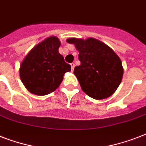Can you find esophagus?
Wrapping results in <instances>:
<instances>
[{"mask_svg": "<svg viewBox=\"0 0 146 146\" xmlns=\"http://www.w3.org/2000/svg\"><path fill=\"white\" fill-rule=\"evenodd\" d=\"M70 65H71V69H72V70H74V67H75V64H74V63H72Z\"/></svg>", "mask_w": 146, "mask_h": 146, "instance_id": "1", "label": "esophagus"}]
</instances>
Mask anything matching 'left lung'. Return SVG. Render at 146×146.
I'll return each instance as SVG.
<instances>
[{
    "label": "left lung",
    "instance_id": "8db88e82",
    "mask_svg": "<svg viewBox=\"0 0 146 146\" xmlns=\"http://www.w3.org/2000/svg\"><path fill=\"white\" fill-rule=\"evenodd\" d=\"M79 50L80 66L74 74L82 91L95 99L112 96L121 82L123 74L122 62L107 44L93 38L84 40L70 38L66 40Z\"/></svg>",
    "mask_w": 146,
    "mask_h": 146
}]
</instances>
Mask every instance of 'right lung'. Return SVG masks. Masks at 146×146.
I'll return each instance as SVG.
<instances>
[{
	"label": "right lung",
	"mask_w": 146,
	"mask_h": 146,
	"mask_svg": "<svg viewBox=\"0 0 146 146\" xmlns=\"http://www.w3.org/2000/svg\"><path fill=\"white\" fill-rule=\"evenodd\" d=\"M60 42L50 36L35 45L27 54L20 65L19 76L31 93L46 96L59 87L64 75L71 70L58 51Z\"/></svg>",
	"instance_id": "obj_1"
}]
</instances>
